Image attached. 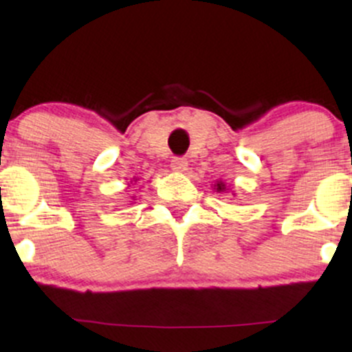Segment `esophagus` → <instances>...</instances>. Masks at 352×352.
I'll use <instances>...</instances> for the list:
<instances>
[{"label":"esophagus","mask_w":352,"mask_h":352,"mask_svg":"<svg viewBox=\"0 0 352 352\" xmlns=\"http://www.w3.org/2000/svg\"><path fill=\"white\" fill-rule=\"evenodd\" d=\"M170 168L173 172H185L188 168V164H187V160L182 159V157H175V159L172 160Z\"/></svg>","instance_id":"esophagus-1"}]
</instances>
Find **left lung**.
<instances>
[{
  "instance_id": "8db88e82",
  "label": "left lung",
  "mask_w": 352,
  "mask_h": 352,
  "mask_svg": "<svg viewBox=\"0 0 352 352\" xmlns=\"http://www.w3.org/2000/svg\"><path fill=\"white\" fill-rule=\"evenodd\" d=\"M213 188H215V192H218V193H227L230 190L227 185H225V182H221V180H217L215 185H213ZM232 195L235 197V193H232Z\"/></svg>"
}]
</instances>
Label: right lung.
I'll use <instances>...</instances> for the list:
<instances>
[{
  "label": "right lung",
  "mask_w": 352,
  "mask_h": 352,
  "mask_svg": "<svg viewBox=\"0 0 352 352\" xmlns=\"http://www.w3.org/2000/svg\"><path fill=\"white\" fill-rule=\"evenodd\" d=\"M135 182H137V179H135ZM132 200H135V197H132Z\"/></svg>",
  "instance_id": "add662e5"
}]
</instances>
